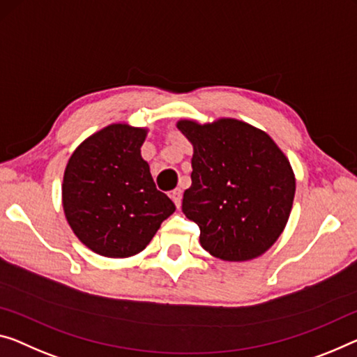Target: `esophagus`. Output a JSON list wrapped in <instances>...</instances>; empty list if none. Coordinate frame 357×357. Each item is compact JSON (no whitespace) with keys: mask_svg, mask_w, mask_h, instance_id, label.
Segmentation results:
<instances>
[{"mask_svg":"<svg viewBox=\"0 0 357 357\" xmlns=\"http://www.w3.org/2000/svg\"><path fill=\"white\" fill-rule=\"evenodd\" d=\"M171 197L174 204L177 206V209H180V206H182V190H174L171 193Z\"/></svg>","mask_w":357,"mask_h":357,"instance_id":"esophagus-1","label":"esophagus"}]
</instances>
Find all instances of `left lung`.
I'll list each match as a JSON object with an SVG mask.
<instances>
[{
    "label": "left lung",
    "mask_w": 357,
    "mask_h": 357,
    "mask_svg": "<svg viewBox=\"0 0 357 357\" xmlns=\"http://www.w3.org/2000/svg\"><path fill=\"white\" fill-rule=\"evenodd\" d=\"M177 129L193 145L182 211L199 227L202 249L225 261L265 254L292 211L295 174L287 156L265 130L234 118L180 119Z\"/></svg>",
    "instance_id": "obj_1"
}]
</instances>
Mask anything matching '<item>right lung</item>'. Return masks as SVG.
<instances>
[{"mask_svg": "<svg viewBox=\"0 0 357 357\" xmlns=\"http://www.w3.org/2000/svg\"><path fill=\"white\" fill-rule=\"evenodd\" d=\"M146 134L128 123L109 124L87 137L65 167V218L76 238L102 257L139 254L175 211L142 158Z\"/></svg>", "mask_w": 357, "mask_h": 357, "instance_id": "right-lung-1", "label": "right lung"}]
</instances>
